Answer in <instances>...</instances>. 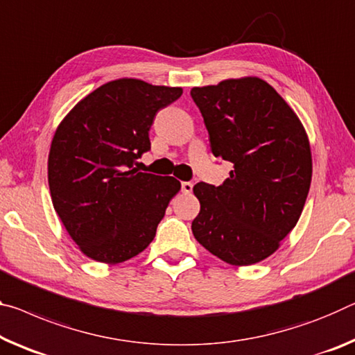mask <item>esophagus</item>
Wrapping results in <instances>:
<instances>
[{"label": "esophagus", "mask_w": 355, "mask_h": 355, "mask_svg": "<svg viewBox=\"0 0 355 355\" xmlns=\"http://www.w3.org/2000/svg\"><path fill=\"white\" fill-rule=\"evenodd\" d=\"M193 187H194V184L191 182H183L182 183V191L184 194H191V193H193Z\"/></svg>", "instance_id": "obj_1"}]
</instances>
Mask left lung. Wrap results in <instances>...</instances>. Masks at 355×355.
<instances>
[{
	"label": "left lung",
	"mask_w": 355,
	"mask_h": 355,
	"mask_svg": "<svg viewBox=\"0 0 355 355\" xmlns=\"http://www.w3.org/2000/svg\"><path fill=\"white\" fill-rule=\"evenodd\" d=\"M211 153L232 162L221 187H194L196 240L230 266L273 254L295 227L311 184L305 129L286 101L257 77L193 88Z\"/></svg>",
	"instance_id": "left-lung-1"
}]
</instances>
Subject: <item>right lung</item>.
Returning a JSON list of instances; mask_svg holds the SVG:
<instances>
[{
    "label": "right lung",
    "mask_w": 355,
    "mask_h": 355,
    "mask_svg": "<svg viewBox=\"0 0 355 355\" xmlns=\"http://www.w3.org/2000/svg\"><path fill=\"white\" fill-rule=\"evenodd\" d=\"M182 93L120 78L83 98L56 129L49 155L50 196L83 254L118 263L155 239L182 184L139 172L136 161L151 148L148 131L157 112Z\"/></svg>",
    "instance_id": "obj_1"
}]
</instances>
